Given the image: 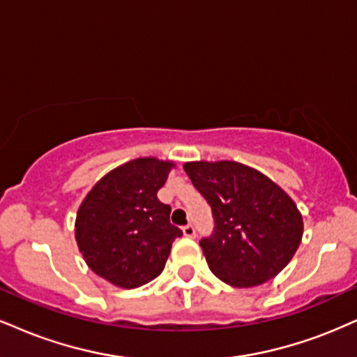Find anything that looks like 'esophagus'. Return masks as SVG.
<instances>
[{"label":"esophagus","instance_id":"1","mask_svg":"<svg viewBox=\"0 0 357 357\" xmlns=\"http://www.w3.org/2000/svg\"><path fill=\"white\" fill-rule=\"evenodd\" d=\"M182 230H183V235L188 236V238H195V227L193 225H185Z\"/></svg>","mask_w":357,"mask_h":357}]
</instances>
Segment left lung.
I'll return each instance as SVG.
<instances>
[{
    "label": "left lung",
    "mask_w": 357,
    "mask_h": 357,
    "mask_svg": "<svg viewBox=\"0 0 357 357\" xmlns=\"http://www.w3.org/2000/svg\"><path fill=\"white\" fill-rule=\"evenodd\" d=\"M183 170L212 206L215 230L200 246L213 275L233 288L275 278L303 238V217L291 197L240 162H187Z\"/></svg>",
    "instance_id": "8db88e82"
}]
</instances>
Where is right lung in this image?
Masks as SVG:
<instances>
[{"mask_svg":"<svg viewBox=\"0 0 357 357\" xmlns=\"http://www.w3.org/2000/svg\"><path fill=\"white\" fill-rule=\"evenodd\" d=\"M174 167L155 157L134 158L105 174L79 205V252L114 286L132 289L157 278L182 236L170 223V206L157 199Z\"/></svg>","mask_w":357,"mask_h":357,"instance_id":"right-lung-1","label":"right lung"}]
</instances>
